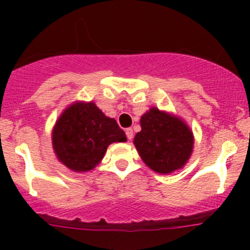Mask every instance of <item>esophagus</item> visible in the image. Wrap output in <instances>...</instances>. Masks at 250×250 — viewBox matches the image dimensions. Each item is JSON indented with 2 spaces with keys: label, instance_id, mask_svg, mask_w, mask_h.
I'll use <instances>...</instances> for the list:
<instances>
[{
  "label": "esophagus",
  "instance_id": "obj_1",
  "mask_svg": "<svg viewBox=\"0 0 250 250\" xmlns=\"http://www.w3.org/2000/svg\"><path fill=\"white\" fill-rule=\"evenodd\" d=\"M125 135H127V139L130 140L133 138V129L132 128H127L125 129Z\"/></svg>",
  "mask_w": 250,
  "mask_h": 250
}]
</instances>
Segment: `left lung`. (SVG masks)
<instances>
[{
  "label": "left lung",
  "instance_id": "obj_1",
  "mask_svg": "<svg viewBox=\"0 0 250 250\" xmlns=\"http://www.w3.org/2000/svg\"><path fill=\"white\" fill-rule=\"evenodd\" d=\"M140 125L134 145L141 160L151 169L168 174L188 162L192 152L193 137L183 121L152 107L141 117Z\"/></svg>",
  "mask_w": 250,
  "mask_h": 250
}]
</instances>
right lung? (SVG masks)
Segmentation results:
<instances>
[{
    "instance_id": "1",
    "label": "right lung",
    "mask_w": 250,
    "mask_h": 250,
    "mask_svg": "<svg viewBox=\"0 0 250 250\" xmlns=\"http://www.w3.org/2000/svg\"><path fill=\"white\" fill-rule=\"evenodd\" d=\"M127 140L113 118L93 103H75L62 112L53 130V148L62 165L75 172L93 169L112 143Z\"/></svg>"
}]
</instances>
